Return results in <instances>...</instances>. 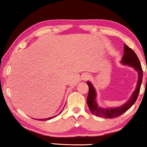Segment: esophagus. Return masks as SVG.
Wrapping results in <instances>:
<instances>
[{
  "label": "esophagus",
  "instance_id": "esophagus-1",
  "mask_svg": "<svg viewBox=\"0 0 147 147\" xmlns=\"http://www.w3.org/2000/svg\"><path fill=\"white\" fill-rule=\"evenodd\" d=\"M89 78H90V76L88 75V74H84V75L82 76V79L84 80V81H86V80H88Z\"/></svg>",
  "mask_w": 147,
  "mask_h": 147
}]
</instances>
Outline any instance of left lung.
<instances>
[{"instance_id":"left-lung-1","label":"left lung","mask_w":147,"mask_h":147,"mask_svg":"<svg viewBox=\"0 0 147 147\" xmlns=\"http://www.w3.org/2000/svg\"><path fill=\"white\" fill-rule=\"evenodd\" d=\"M124 55L122 59V63L124 65H127L134 67L138 73V80L137 82V86H136V90L132 94L130 99L126 102L123 106H120L118 108H113L107 109V108H102L98 107V104L96 102V93L92 84L90 82H87V84L89 87V92H88V95L87 97V104L89 107L90 111L94 115L99 116V117H103L105 118H114L118 117V116L122 115L124 112L127 111L131 106L135 103L136 100H137L138 94H139L140 86H141L142 82V76H143V72L142 69L139 61V59L134 53V51L131 48H130L126 44L124 45Z\"/></svg>"}]
</instances>
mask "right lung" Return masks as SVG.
<instances>
[{"label":"right lung","instance_id":"add662e5","mask_svg":"<svg viewBox=\"0 0 147 147\" xmlns=\"http://www.w3.org/2000/svg\"><path fill=\"white\" fill-rule=\"evenodd\" d=\"M62 111H61V112ZM61 112H60V113H61ZM59 113V114H60ZM56 116H53V117H50V118H46V119H45V118H44V119H41L42 121H43V120H50V119H51V118H54V117H55ZM36 120H39V119H36Z\"/></svg>","mask_w":147,"mask_h":147}]
</instances>
